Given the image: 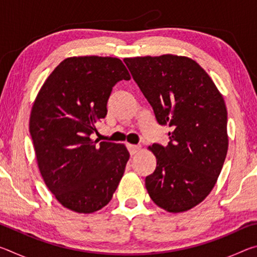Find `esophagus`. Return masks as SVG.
Masks as SVG:
<instances>
[{"instance_id":"34e87169","label":"esophagus","mask_w":257,"mask_h":257,"mask_svg":"<svg viewBox=\"0 0 257 257\" xmlns=\"http://www.w3.org/2000/svg\"><path fill=\"white\" fill-rule=\"evenodd\" d=\"M127 149H128V151H129V153H130V155H135L137 153V152L139 151V149H141V147H139L138 145H133V144H127Z\"/></svg>"}]
</instances>
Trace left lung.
Wrapping results in <instances>:
<instances>
[{"mask_svg":"<svg viewBox=\"0 0 257 257\" xmlns=\"http://www.w3.org/2000/svg\"><path fill=\"white\" fill-rule=\"evenodd\" d=\"M159 124H169V143H154L156 169L145 179L156 205L178 213L204 201L228 152L227 107L205 70L194 60L165 54L124 59Z\"/></svg>","mask_w":257,"mask_h":257,"instance_id":"1","label":"left lung"}]
</instances>
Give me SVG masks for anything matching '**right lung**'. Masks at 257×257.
<instances>
[{
  "mask_svg": "<svg viewBox=\"0 0 257 257\" xmlns=\"http://www.w3.org/2000/svg\"><path fill=\"white\" fill-rule=\"evenodd\" d=\"M130 75L121 60H63L38 93L29 132L41 175L64 207L93 213L111 201L129 160L122 144L92 141L112 88Z\"/></svg>",
  "mask_w": 257,
  "mask_h": 257,
  "instance_id": "right-lung-1",
  "label": "right lung"
}]
</instances>
